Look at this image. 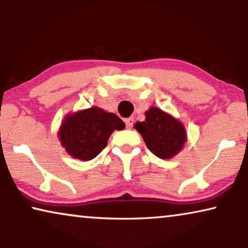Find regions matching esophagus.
Returning <instances> with one entry per match:
<instances>
[{
    "instance_id": "esophagus-1",
    "label": "esophagus",
    "mask_w": 248,
    "mask_h": 248,
    "mask_svg": "<svg viewBox=\"0 0 248 248\" xmlns=\"http://www.w3.org/2000/svg\"><path fill=\"white\" fill-rule=\"evenodd\" d=\"M124 122H126V126L128 129H130V128H133L134 126V118H127Z\"/></svg>"
}]
</instances>
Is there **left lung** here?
Masks as SVG:
<instances>
[{
    "label": "left lung",
    "mask_w": 248,
    "mask_h": 248,
    "mask_svg": "<svg viewBox=\"0 0 248 248\" xmlns=\"http://www.w3.org/2000/svg\"><path fill=\"white\" fill-rule=\"evenodd\" d=\"M145 117V121L136 122L135 128L141 135L148 150L163 160L176 156L187 141L184 124L156 107L148 108Z\"/></svg>",
    "instance_id": "obj_1"
}]
</instances>
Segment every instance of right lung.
<instances>
[{
  "label": "right lung",
  "mask_w": 248,
  "mask_h": 248,
  "mask_svg": "<svg viewBox=\"0 0 248 248\" xmlns=\"http://www.w3.org/2000/svg\"><path fill=\"white\" fill-rule=\"evenodd\" d=\"M126 124L118 115L92 107L65 115L58 136L70 156L90 161L103 151L114 130H122Z\"/></svg>",
  "instance_id": "right-lung-1"
}]
</instances>
